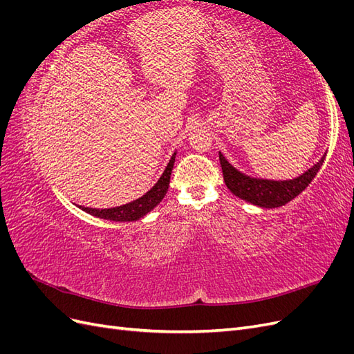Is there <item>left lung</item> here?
Returning <instances> with one entry per match:
<instances>
[{"label":"left lung","mask_w":354,"mask_h":354,"mask_svg":"<svg viewBox=\"0 0 354 354\" xmlns=\"http://www.w3.org/2000/svg\"><path fill=\"white\" fill-rule=\"evenodd\" d=\"M325 156L326 153L320 158L317 164L307 169L304 174L292 180L283 181L252 178L250 176H245L236 168H233L221 153L220 164L223 169L224 183H226V186L234 196L263 208H276L285 205L289 201H292L312 183V180L317 174V171L324 165Z\"/></svg>","instance_id":"1"}]
</instances>
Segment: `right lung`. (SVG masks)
I'll return each instance as SVG.
<instances>
[{
    "label": "right lung",
    "instance_id": "obj_1",
    "mask_svg": "<svg viewBox=\"0 0 354 354\" xmlns=\"http://www.w3.org/2000/svg\"><path fill=\"white\" fill-rule=\"evenodd\" d=\"M174 160H176V153L171 156L165 171L158 180V183L142 198L115 208H104V209L88 208V207H80V208L84 209L85 212L91 214V216L104 218V220H111V221H134V220L142 218L164 199L169 186V177H171V171H173V167H174Z\"/></svg>",
    "mask_w": 354,
    "mask_h": 354
}]
</instances>
